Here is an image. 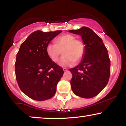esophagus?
Wrapping results in <instances>:
<instances>
[{"label":"esophagus","mask_w":126,"mask_h":126,"mask_svg":"<svg viewBox=\"0 0 126 126\" xmlns=\"http://www.w3.org/2000/svg\"><path fill=\"white\" fill-rule=\"evenodd\" d=\"M63 70H64V72H66L68 70V69H67V68H65V67L63 68Z\"/></svg>","instance_id":"esophagus-1"}]
</instances>
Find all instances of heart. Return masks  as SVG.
I'll return each instance as SVG.
<instances>
[{
    "instance_id": "heart-1",
    "label": "heart",
    "mask_w": 126,
    "mask_h": 126,
    "mask_svg": "<svg viewBox=\"0 0 126 126\" xmlns=\"http://www.w3.org/2000/svg\"><path fill=\"white\" fill-rule=\"evenodd\" d=\"M59 64L61 66H71L75 62L82 60L85 52L83 43L76 39L74 35L69 34L62 35L56 40L55 44H50L47 47V53L53 62H57L62 54Z\"/></svg>"
}]
</instances>
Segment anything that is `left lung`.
Wrapping results in <instances>:
<instances>
[{
    "label": "left lung",
    "mask_w": 126,
    "mask_h": 126,
    "mask_svg": "<svg viewBox=\"0 0 126 126\" xmlns=\"http://www.w3.org/2000/svg\"><path fill=\"white\" fill-rule=\"evenodd\" d=\"M70 32L81 35L85 52L81 63L69 69L73 93L85 98L96 96L105 87L110 76V60L102 39L90 28L83 27Z\"/></svg>",
    "instance_id": "obj_1"
}]
</instances>
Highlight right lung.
Listing matches in <instances>:
<instances>
[{
	"mask_svg": "<svg viewBox=\"0 0 126 126\" xmlns=\"http://www.w3.org/2000/svg\"><path fill=\"white\" fill-rule=\"evenodd\" d=\"M62 32L38 30L21 45L15 63L16 79L20 89L31 99L44 101L55 95L64 71L48 57L47 47Z\"/></svg>",
	"mask_w": 126,
	"mask_h": 126,
	"instance_id": "1",
	"label": "right lung"
}]
</instances>
